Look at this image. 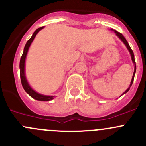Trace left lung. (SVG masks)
Here are the masks:
<instances>
[{
  "label": "left lung",
  "instance_id": "left-lung-1",
  "mask_svg": "<svg viewBox=\"0 0 146 146\" xmlns=\"http://www.w3.org/2000/svg\"><path fill=\"white\" fill-rule=\"evenodd\" d=\"M111 31H113V32H115L116 35H117V36H118V37L119 38V39H121V42H123V44H124L125 46H126V48H127V49L129 50V53H130V54H131V60H132V61H133V64H134V72H133V76H132V79H131V81L130 85H129V88H128V89L126 90L125 91V92H123V93L122 94V95H123V94H126V92H127L129 90V89H130V88H131V87L132 84H133V79H134V76H135V73H136V62H135L134 54H133V51H132V49H131V47H130V46H129V43H128V42H127V41H126V39H125V37H124V36H123V35H122V34L119 33V32H117V31H116L115 29H111Z\"/></svg>",
  "mask_w": 146,
  "mask_h": 146
}]
</instances>
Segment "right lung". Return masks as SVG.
Instances as JSON below:
<instances>
[{"mask_svg":"<svg viewBox=\"0 0 146 146\" xmlns=\"http://www.w3.org/2000/svg\"><path fill=\"white\" fill-rule=\"evenodd\" d=\"M44 27H42L38 28L35 31V32L32 35V37L27 41V43H26L25 46L24 51H23V54L22 55L21 58H20V79H21V82L22 85H23V88L25 90V92H27L28 95L30 97H32L34 99L36 100L39 101H50L51 100L54 99L55 96H53V95H42V94L38 93L37 92L33 90L32 88V87L29 85V82H28L27 78H26L25 76V60L26 57H27V54L28 52V50H29V46H30L31 44L33 42L34 39L35 38L36 35H37L38 32L42 29Z\"/></svg>","mask_w":146,"mask_h":146,"instance_id":"obj_1","label":"right lung"}]
</instances>
